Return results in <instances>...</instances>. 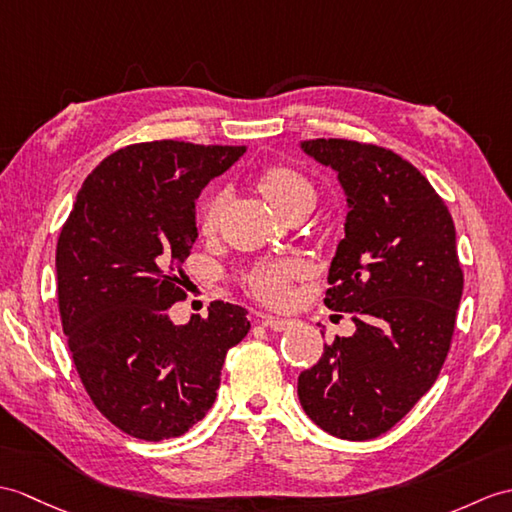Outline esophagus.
Wrapping results in <instances>:
<instances>
[{
	"mask_svg": "<svg viewBox=\"0 0 512 512\" xmlns=\"http://www.w3.org/2000/svg\"><path fill=\"white\" fill-rule=\"evenodd\" d=\"M259 318H261V325H266L272 331H283V329L294 325V320H290V318H279V316H270V314H261Z\"/></svg>",
	"mask_w": 512,
	"mask_h": 512,
	"instance_id": "1",
	"label": "esophagus"
}]
</instances>
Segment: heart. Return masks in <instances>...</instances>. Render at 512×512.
<instances>
[{"instance_id": "heart-1", "label": "heart", "mask_w": 512, "mask_h": 512, "mask_svg": "<svg viewBox=\"0 0 512 512\" xmlns=\"http://www.w3.org/2000/svg\"><path fill=\"white\" fill-rule=\"evenodd\" d=\"M259 192L266 196V200L275 207L277 213L285 216L294 207L307 205V202L316 200L314 185L310 178L301 174L299 170L288 168V165H272L264 174L259 176ZM222 207V196H213L205 209L200 213V229L202 233H211L216 229L218 216ZM301 272V264L294 259H279L270 261V264L257 266L251 275L246 277V288L259 301H266L270 305H283L290 301V281Z\"/></svg>"}]
</instances>
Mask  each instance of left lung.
<instances>
[{
  "instance_id": "obj_1",
  "label": "left lung",
  "mask_w": 512,
  "mask_h": 512,
  "mask_svg": "<svg viewBox=\"0 0 512 512\" xmlns=\"http://www.w3.org/2000/svg\"><path fill=\"white\" fill-rule=\"evenodd\" d=\"M301 148L338 174L347 196L325 305L351 314L355 334L325 344L299 375V399L331 436L368 441L406 417L449 353L465 283L454 220L430 181L392 150L349 139Z\"/></svg>"
}]
</instances>
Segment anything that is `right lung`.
I'll return each instance as SVG.
<instances>
[{"mask_svg":"<svg viewBox=\"0 0 512 512\" xmlns=\"http://www.w3.org/2000/svg\"><path fill=\"white\" fill-rule=\"evenodd\" d=\"M246 146L146 141L106 157L82 183L56 244L58 310L93 406L141 441L185 434L216 401L227 351L251 320L213 301L174 325L196 198Z\"/></svg>","mask_w":512,"mask_h":512,"instance_id":"right-lung-1","label":"right lung"}]
</instances>
